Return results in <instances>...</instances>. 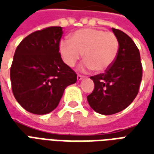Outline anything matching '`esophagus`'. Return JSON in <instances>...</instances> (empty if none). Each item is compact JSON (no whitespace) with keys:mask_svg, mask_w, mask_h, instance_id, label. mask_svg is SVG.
<instances>
[{"mask_svg":"<svg viewBox=\"0 0 154 154\" xmlns=\"http://www.w3.org/2000/svg\"><path fill=\"white\" fill-rule=\"evenodd\" d=\"M77 81H81L82 79H83L84 77L83 76H82V75H80V74H78V75H77Z\"/></svg>","mask_w":154,"mask_h":154,"instance_id":"1","label":"esophagus"}]
</instances>
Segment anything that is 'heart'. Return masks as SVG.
<instances>
[{
  "label": "heart",
  "instance_id": "obj_1",
  "mask_svg": "<svg viewBox=\"0 0 154 154\" xmlns=\"http://www.w3.org/2000/svg\"><path fill=\"white\" fill-rule=\"evenodd\" d=\"M119 43L112 32L100 29H81L72 34L69 39H63L59 52L64 63L73 67L84 54L83 69L102 72L109 69L116 60Z\"/></svg>",
  "mask_w": 154,
  "mask_h": 154
}]
</instances>
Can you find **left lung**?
Returning a JSON list of instances; mask_svg holds the SVG:
<instances>
[{
  "label": "left lung",
  "mask_w": 154,
  "mask_h": 154,
  "mask_svg": "<svg viewBox=\"0 0 154 154\" xmlns=\"http://www.w3.org/2000/svg\"><path fill=\"white\" fill-rule=\"evenodd\" d=\"M119 43L113 64L104 73L90 78L95 84L87 97L90 106L101 115H113L125 110L138 95L143 68L139 48L129 35L112 28Z\"/></svg>",
  "instance_id": "8db88e82"
}]
</instances>
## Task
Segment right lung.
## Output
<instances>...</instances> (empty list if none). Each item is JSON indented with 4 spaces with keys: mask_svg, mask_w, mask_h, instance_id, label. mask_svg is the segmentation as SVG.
<instances>
[{
    "mask_svg": "<svg viewBox=\"0 0 154 154\" xmlns=\"http://www.w3.org/2000/svg\"><path fill=\"white\" fill-rule=\"evenodd\" d=\"M63 29L52 26L25 37L16 48L11 67L14 97L25 110L45 115L57 106L77 74L61 57Z\"/></svg>",
    "mask_w": 154,
    "mask_h": 154,
    "instance_id": "right-lung-1",
    "label": "right lung"
}]
</instances>
